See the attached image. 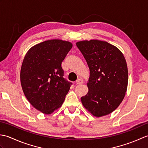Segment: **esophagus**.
Segmentation results:
<instances>
[{
    "mask_svg": "<svg viewBox=\"0 0 148 148\" xmlns=\"http://www.w3.org/2000/svg\"><path fill=\"white\" fill-rule=\"evenodd\" d=\"M83 83V81L82 79H78L76 81V84H77V85H79V84H81Z\"/></svg>",
    "mask_w": 148,
    "mask_h": 148,
    "instance_id": "obj_1",
    "label": "esophagus"
}]
</instances>
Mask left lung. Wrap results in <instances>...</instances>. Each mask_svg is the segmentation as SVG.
Returning a JSON list of instances; mask_svg holds the SVG:
<instances>
[{
  "mask_svg": "<svg viewBox=\"0 0 148 148\" xmlns=\"http://www.w3.org/2000/svg\"><path fill=\"white\" fill-rule=\"evenodd\" d=\"M90 69L88 92L81 97L83 106L96 117L108 115L123 100L128 86V68L123 55L106 41L76 42Z\"/></svg>",
  "mask_w": 148,
  "mask_h": 148,
  "instance_id": "left-lung-1",
  "label": "left lung"
}]
</instances>
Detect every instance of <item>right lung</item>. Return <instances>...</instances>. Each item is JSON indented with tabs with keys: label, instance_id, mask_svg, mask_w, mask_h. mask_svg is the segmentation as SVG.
Here are the masks:
<instances>
[{
	"label": "right lung",
	"instance_id": "obj_1",
	"mask_svg": "<svg viewBox=\"0 0 148 148\" xmlns=\"http://www.w3.org/2000/svg\"><path fill=\"white\" fill-rule=\"evenodd\" d=\"M72 44L60 39L45 40L26 53L20 71L22 90L34 108L49 114L60 108L72 83L64 78L62 62Z\"/></svg>",
	"mask_w": 148,
	"mask_h": 148
}]
</instances>
